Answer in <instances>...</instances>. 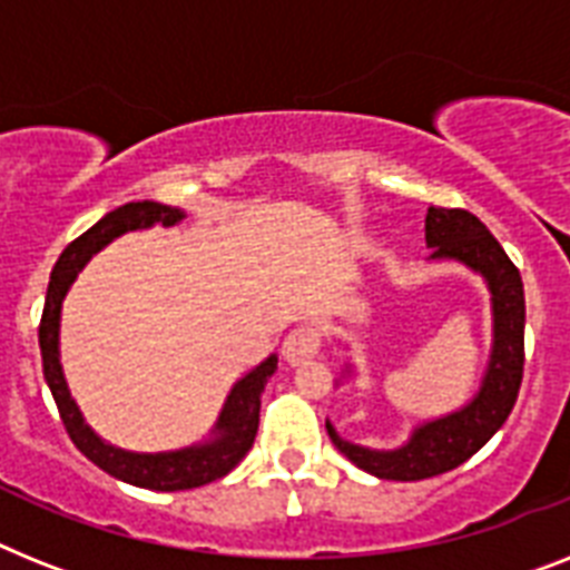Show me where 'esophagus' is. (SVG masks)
<instances>
[{"mask_svg": "<svg viewBox=\"0 0 570 570\" xmlns=\"http://www.w3.org/2000/svg\"><path fill=\"white\" fill-rule=\"evenodd\" d=\"M320 352V332L312 326L294 328L285 343H282V358L288 361L291 366H303L312 358H317Z\"/></svg>", "mask_w": 570, "mask_h": 570, "instance_id": "34e87169", "label": "esophagus"}]
</instances>
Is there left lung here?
Returning <instances> with one entry per match:
<instances>
[{"label": "left lung", "mask_w": 570, "mask_h": 570, "mask_svg": "<svg viewBox=\"0 0 570 570\" xmlns=\"http://www.w3.org/2000/svg\"><path fill=\"white\" fill-rule=\"evenodd\" d=\"M425 244L431 247L428 262H454L487 282L492 350L478 393L458 411L420 422L396 449L350 443L326 420L328 436L343 458L381 481H425L465 463L507 422L524 373V285L519 267L512 265L495 235L472 212L431 206L425 215ZM352 375L355 364H346L341 379Z\"/></svg>", "instance_id": "obj_1"}]
</instances>
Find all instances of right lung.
Returning <instances> with one entry per match:
<instances>
[{
	"instance_id": "obj_1",
	"label": "right lung",
	"mask_w": 570,
	"mask_h": 570,
	"mask_svg": "<svg viewBox=\"0 0 570 570\" xmlns=\"http://www.w3.org/2000/svg\"><path fill=\"white\" fill-rule=\"evenodd\" d=\"M186 218V212L177 206L157 204V200H136L119 209L107 212L105 218L92 224L81 238H75L63 253L58 265L51 271L49 294H46V308L40 320V352H42V375L49 384L55 404H58L60 420L72 436L83 458H89L98 469L107 474L130 483V487L154 489V492H180V489H195L204 483L218 481L242 463L244 454L253 449L258 431V407H262V390L267 379L276 373V355H267L250 373L235 381L233 390L224 399L218 420L212 425L209 436L200 443H191L186 449L174 451H127L119 445L107 443L87 425L81 407L69 393L63 364H60V308L72 288V282L83 271L89 258L107 244L116 242L119 235L136 233V229L177 227Z\"/></svg>"
}]
</instances>
